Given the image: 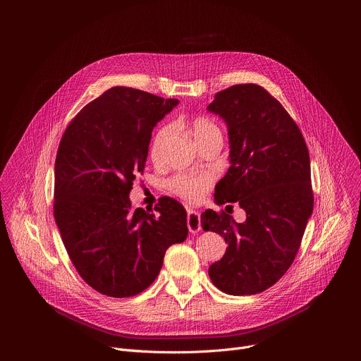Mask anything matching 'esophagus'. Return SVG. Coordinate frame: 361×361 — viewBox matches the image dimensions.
<instances>
[{"instance_id": "obj_1", "label": "esophagus", "mask_w": 361, "mask_h": 361, "mask_svg": "<svg viewBox=\"0 0 361 361\" xmlns=\"http://www.w3.org/2000/svg\"><path fill=\"white\" fill-rule=\"evenodd\" d=\"M187 227L190 230V233L195 234L201 230V217H200V213L198 212H194V210H188V214H187Z\"/></svg>"}]
</instances>
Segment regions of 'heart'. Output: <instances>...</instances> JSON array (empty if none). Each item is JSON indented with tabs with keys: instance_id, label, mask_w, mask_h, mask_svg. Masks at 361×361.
Listing matches in <instances>:
<instances>
[{
	"instance_id": "1",
	"label": "heart",
	"mask_w": 361,
	"mask_h": 361,
	"mask_svg": "<svg viewBox=\"0 0 361 361\" xmlns=\"http://www.w3.org/2000/svg\"><path fill=\"white\" fill-rule=\"evenodd\" d=\"M178 124L188 128L197 145L212 138H223L217 123L207 117H195L190 121H178ZM173 134L174 126L164 124L152 135L149 142V157L154 163H160L163 160L164 149ZM213 184L214 177L210 173H180L167 181V188L184 201L198 202L210 191Z\"/></svg>"
}]
</instances>
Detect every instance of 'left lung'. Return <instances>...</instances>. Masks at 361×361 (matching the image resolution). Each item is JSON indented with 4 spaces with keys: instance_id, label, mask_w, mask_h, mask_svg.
I'll return each instance as SVG.
<instances>
[{
    "instance_id": "obj_1",
    "label": "left lung",
    "mask_w": 361,
    "mask_h": 361,
    "mask_svg": "<svg viewBox=\"0 0 361 361\" xmlns=\"http://www.w3.org/2000/svg\"><path fill=\"white\" fill-rule=\"evenodd\" d=\"M228 126L230 161L216 185V202H238L245 221L205 210L204 231L228 244L209 269L213 284L230 295H251L276 284L293 264L314 195L304 137L280 101L257 84H237L209 106Z\"/></svg>"
}]
</instances>
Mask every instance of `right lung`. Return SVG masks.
<instances>
[{"mask_svg":"<svg viewBox=\"0 0 361 361\" xmlns=\"http://www.w3.org/2000/svg\"><path fill=\"white\" fill-rule=\"evenodd\" d=\"M178 104L113 87L71 120L59 145L54 219L81 279L109 297H133L157 279L171 244L187 238V212L170 197L154 210L131 209L151 131Z\"/></svg>","mask_w":361,"mask_h":361,"instance_id":"1","label":"right lung"}]
</instances>
